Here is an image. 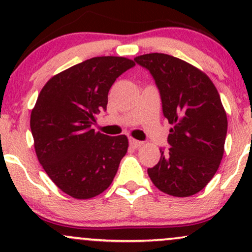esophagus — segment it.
Returning <instances> with one entry per match:
<instances>
[{"instance_id":"1","label":"esophagus","mask_w":252,"mask_h":252,"mask_svg":"<svg viewBox=\"0 0 252 252\" xmlns=\"http://www.w3.org/2000/svg\"><path fill=\"white\" fill-rule=\"evenodd\" d=\"M129 142H130V144H131L132 147H135V148H138V147L143 146V142H141V141L135 140V138H130Z\"/></svg>"}]
</instances>
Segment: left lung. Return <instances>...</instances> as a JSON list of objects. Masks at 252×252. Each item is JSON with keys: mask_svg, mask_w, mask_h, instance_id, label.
Segmentation results:
<instances>
[{"mask_svg": "<svg viewBox=\"0 0 252 252\" xmlns=\"http://www.w3.org/2000/svg\"><path fill=\"white\" fill-rule=\"evenodd\" d=\"M154 78L162 111L172 128L168 150L148 168L153 184L173 196L200 192L224 155L227 117L215 84L195 66L163 53L135 58Z\"/></svg>", "mask_w": 252, "mask_h": 252, "instance_id": "8db88e82", "label": "left lung"}]
</instances>
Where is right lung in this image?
Segmentation results:
<instances>
[{
    "label": "right lung",
    "instance_id": "add662e5",
    "mask_svg": "<svg viewBox=\"0 0 252 252\" xmlns=\"http://www.w3.org/2000/svg\"><path fill=\"white\" fill-rule=\"evenodd\" d=\"M132 66L128 58H91L53 76L40 91L31 114L37 160L72 198L103 193L126 154V135H104L92 126L98 112L106 110L112 84Z\"/></svg>",
    "mask_w": 252,
    "mask_h": 252
}]
</instances>
